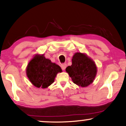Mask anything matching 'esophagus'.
I'll use <instances>...</instances> for the list:
<instances>
[{"mask_svg": "<svg viewBox=\"0 0 126 126\" xmlns=\"http://www.w3.org/2000/svg\"><path fill=\"white\" fill-rule=\"evenodd\" d=\"M66 68V63H63L61 64V68L63 70H65Z\"/></svg>", "mask_w": 126, "mask_h": 126, "instance_id": "esophagus-1", "label": "esophagus"}]
</instances>
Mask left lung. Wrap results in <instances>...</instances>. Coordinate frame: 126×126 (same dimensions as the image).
<instances>
[{"label": "left lung", "mask_w": 126, "mask_h": 126, "mask_svg": "<svg viewBox=\"0 0 126 126\" xmlns=\"http://www.w3.org/2000/svg\"><path fill=\"white\" fill-rule=\"evenodd\" d=\"M73 82L82 87L88 86L95 78L97 68L92 59L85 54L76 53L72 58V65L66 68Z\"/></svg>", "instance_id": "obj_1"}]
</instances>
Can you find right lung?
Instances as JSON below:
<instances>
[{
    "mask_svg": "<svg viewBox=\"0 0 126 126\" xmlns=\"http://www.w3.org/2000/svg\"><path fill=\"white\" fill-rule=\"evenodd\" d=\"M62 70L60 66L42 56L34 57L26 69L27 76L31 82L37 88H45L54 81L58 72Z\"/></svg>",
    "mask_w": 126,
    "mask_h": 126,
    "instance_id": "right-lung-1",
    "label": "right lung"
}]
</instances>
